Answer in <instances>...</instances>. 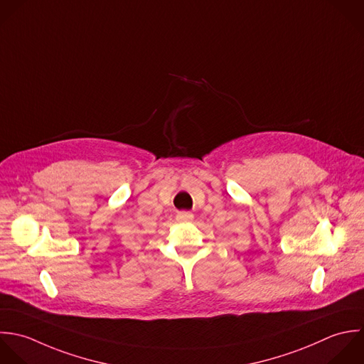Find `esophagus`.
<instances>
[{"mask_svg": "<svg viewBox=\"0 0 364 364\" xmlns=\"http://www.w3.org/2000/svg\"><path fill=\"white\" fill-rule=\"evenodd\" d=\"M176 218H177V221H180V223H188V221H191V220L194 218V215H193L191 211H178Z\"/></svg>", "mask_w": 364, "mask_h": 364, "instance_id": "obj_1", "label": "esophagus"}]
</instances>
